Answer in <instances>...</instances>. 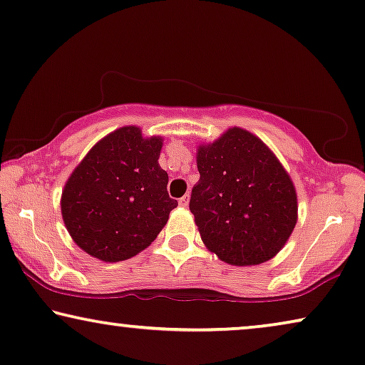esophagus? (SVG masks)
Returning <instances> with one entry per match:
<instances>
[{"instance_id": "1", "label": "esophagus", "mask_w": 365, "mask_h": 365, "mask_svg": "<svg viewBox=\"0 0 365 365\" xmlns=\"http://www.w3.org/2000/svg\"><path fill=\"white\" fill-rule=\"evenodd\" d=\"M178 203H180V207H188L190 203V195H183V197L178 200Z\"/></svg>"}]
</instances>
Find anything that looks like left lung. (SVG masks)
Instances as JSON below:
<instances>
[{"instance_id":"8db88e82","label":"left lung","mask_w":365,"mask_h":365,"mask_svg":"<svg viewBox=\"0 0 365 365\" xmlns=\"http://www.w3.org/2000/svg\"><path fill=\"white\" fill-rule=\"evenodd\" d=\"M197 165L190 212L207 248L236 266L273 258L297 220L296 190L273 152L233 127L198 148Z\"/></svg>"}]
</instances>
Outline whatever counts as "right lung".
<instances>
[{
	"label": "right lung",
	"mask_w": 365,
	"mask_h": 365,
	"mask_svg": "<svg viewBox=\"0 0 365 365\" xmlns=\"http://www.w3.org/2000/svg\"><path fill=\"white\" fill-rule=\"evenodd\" d=\"M160 148L162 138L122 127L97 142L73 172L61 210L86 253L102 261L129 259L165 227L178 203L168 197Z\"/></svg>",
	"instance_id": "add662e5"
}]
</instances>
